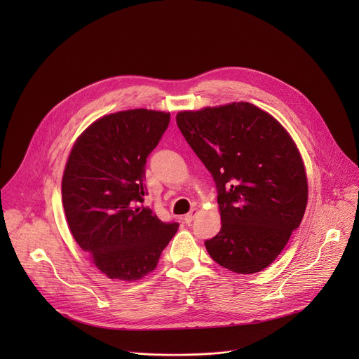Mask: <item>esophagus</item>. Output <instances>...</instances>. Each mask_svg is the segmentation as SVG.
Segmentation results:
<instances>
[{
	"label": "esophagus",
	"mask_w": 359,
	"mask_h": 359,
	"mask_svg": "<svg viewBox=\"0 0 359 359\" xmlns=\"http://www.w3.org/2000/svg\"><path fill=\"white\" fill-rule=\"evenodd\" d=\"M196 213H197V209H191V210L184 216V219H183L184 223H186V224H190V223L193 222V219L196 217Z\"/></svg>",
	"instance_id": "1"
}]
</instances>
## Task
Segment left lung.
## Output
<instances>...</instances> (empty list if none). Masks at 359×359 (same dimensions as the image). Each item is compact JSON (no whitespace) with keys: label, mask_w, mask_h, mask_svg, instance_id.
Returning <instances> with one entry per match:
<instances>
[{"label":"left lung","mask_w":359,"mask_h":359,"mask_svg":"<svg viewBox=\"0 0 359 359\" xmlns=\"http://www.w3.org/2000/svg\"><path fill=\"white\" fill-rule=\"evenodd\" d=\"M176 122L216 183L222 229L204 241L210 257L238 274L264 270L298 229L309 200L294 140L248 102L179 112Z\"/></svg>","instance_id":"obj_1"}]
</instances>
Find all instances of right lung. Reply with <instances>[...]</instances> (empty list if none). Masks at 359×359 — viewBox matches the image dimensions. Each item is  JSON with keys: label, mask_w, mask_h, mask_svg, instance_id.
<instances>
[{"label": "right lung", "mask_w": 359, "mask_h": 359, "mask_svg": "<svg viewBox=\"0 0 359 359\" xmlns=\"http://www.w3.org/2000/svg\"><path fill=\"white\" fill-rule=\"evenodd\" d=\"M170 114L130 109L93 122L75 142L62 177L69 230L92 263L112 280L135 281L158 266L179 223L149 208L146 159L162 139Z\"/></svg>", "instance_id": "right-lung-1"}]
</instances>
